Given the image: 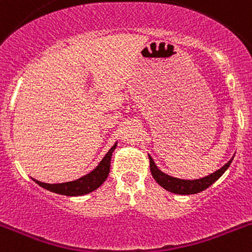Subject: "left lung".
Instances as JSON below:
<instances>
[{"label":"left lung","instance_id":"8db88e82","mask_svg":"<svg viewBox=\"0 0 252 252\" xmlns=\"http://www.w3.org/2000/svg\"><path fill=\"white\" fill-rule=\"evenodd\" d=\"M149 159H150V171L153 174L154 179L157 180L158 184L161 186L162 188L169 190L171 193H175V194H195V193H199L204 189H207L208 187L212 186L216 180L220 179L222 177L224 171L228 169L230 164L232 162L233 158L230 161L224 164L221 169L216 170L212 174L207 175V177L201 178V179H194V180H186V179H179V178L170 177V175L162 173L154 162L153 158L149 155Z\"/></svg>","mask_w":252,"mask_h":252}]
</instances>
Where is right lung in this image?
<instances>
[{
    "instance_id": "1",
    "label": "right lung",
    "mask_w": 252,
    "mask_h": 252,
    "mask_svg": "<svg viewBox=\"0 0 252 252\" xmlns=\"http://www.w3.org/2000/svg\"><path fill=\"white\" fill-rule=\"evenodd\" d=\"M117 144L112 146L108 150V153L104 155L103 159L101 160L97 168L93 169L91 173H88L84 177L79 178L73 182H66V183H58V184H49L39 182L36 179H32L35 183L39 184L40 187L48 189L53 193H58L62 195H70V197H75V195H83L88 194V193L93 192L97 188L103 184L104 180L107 179L108 174H110V166H111V158H112V153L116 149Z\"/></svg>"
}]
</instances>
